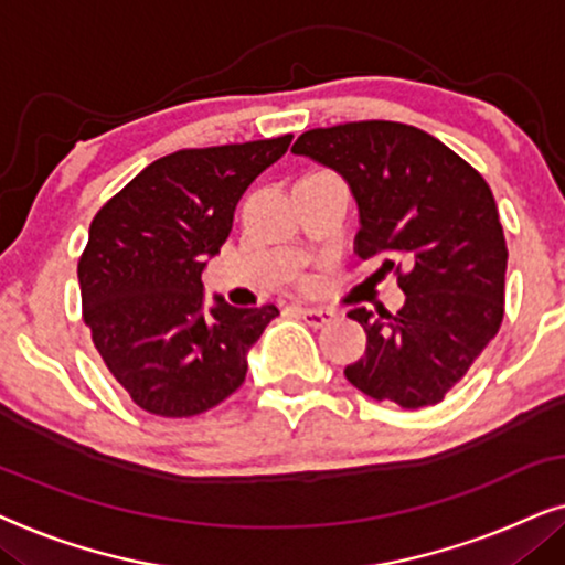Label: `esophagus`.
Listing matches in <instances>:
<instances>
[{
	"instance_id": "esophagus-1",
	"label": "esophagus",
	"mask_w": 565,
	"mask_h": 565,
	"mask_svg": "<svg viewBox=\"0 0 565 565\" xmlns=\"http://www.w3.org/2000/svg\"><path fill=\"white\" fill-rule=\"evenodd\" d=\"M297 312L302 315L307 326H312V328H322V326H328V322L335 320V312L328 310V307H302L299 305Z\"/></svg>"
}]
</instances>
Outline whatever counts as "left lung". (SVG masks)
I'll return each mask as SVG.
<instances>
[{
  "instance_id": "1",
  "label": "left lung",
  "mask_w": 565,
  "mask_h": 565,
  "mask_svg": "<svg viewBox=\"0 0 565 565\" xmlns=\"http://www.w3.org/2000/svg\"><path fill=\"white\" fill-rule=\"evenodd\" d=\"M291 152L335 170L359 206L356 255H387L405 305L380 318L356 307L364 356L345 380L374 401H445L503 320L507 239L493 193L460 154L416 126L356 120L305 131Z\"/></svg>"
}]
</instances>
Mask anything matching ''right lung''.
<instances>
[{"mask_svg":"<svg viewBox=\"0 0 565 565\" xmlns=\"http://www.w3.org/2000/svg\"><path fill=\"white\" fill-rule=\"evenodd\" d=\"M291 134L180 149L147 164L95 214L77 276L82 318L141 411L199 416L245 382L247 351L274 305L206 307L204 274L247 185L281 160Z\"/></svg>","mask_w":565,"mask_h":565,"instance_id":"obj_1","label":"right lung"}]
</instances>
